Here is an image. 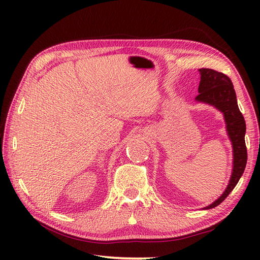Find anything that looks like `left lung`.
<instances>
[{
	"mask_svg": "<svg viewBox=\"0 0 260 260\" xmlns=\"http://www.w3.org/2000/svg\"><path fill=\"white\" fill-rule=\"evenodd\" d=\"M199 71L201 74V80L196 101L211 105L223 114L234 150V167L229 184L222 196L218 198V200L206 207V209H212L219 206L230 194L245 171L247 164V147L245 143L246 123L244 116L239 110L236 91L229 77L209 68L199 69Z\"/></svg>",
	"mask_w": 260,
	"mask_h": 260,
	"instance_id": "left-lung-1",
	"label": "left lung"
}]
</instances>
